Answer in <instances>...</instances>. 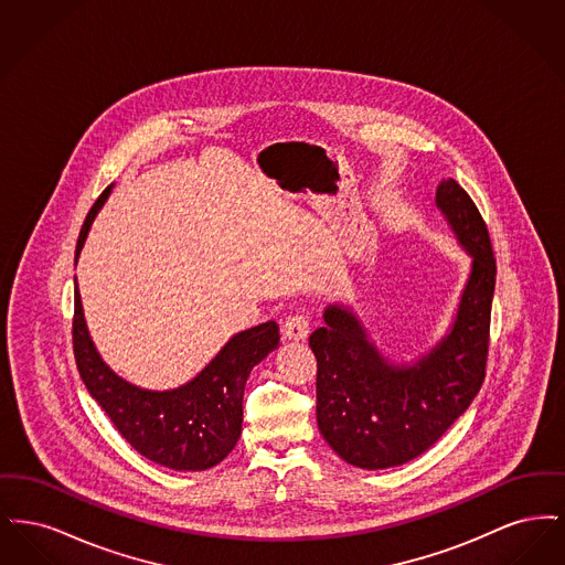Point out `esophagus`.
Instances as JSON below:
<instances>
[{
	"mask_svg": "<svg viewBox=\"0 0 565 565\" xmlns=\"http://www.w3.org/2000/svg\"><path fill=\"white\" fill-rule=\"evenodd\" d=\"M284 337L290 341H305L309 337V320L302 313L290 316L284 323Z\"/></svg>",
	"mask_w": 565,
	"mask_h": 565,
	"instance_id": "34e87169",
	"label": "esophagus"
}]
</instances>
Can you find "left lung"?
Instances as JSON below:
<instances>
[{"instance_id":"8db88e82","label":"left lung","mask_w":565,"mask_h":565,"mask_svg":"<svg viewBox=\"0 0 565 565\" xmlns=\"http://www.w3.org/2000/svg\"><path fill=\"white\" fill-rule=\"evenodd\" d=\"M436 207L472 267L449 332L413 364L390 362L358 316L328 305L309 345L318 360V428L351 466L381 470L422 456L451 428L483 385L495 258L487 224L456 180L436 189Z\"/></svg>"}]
</instances>
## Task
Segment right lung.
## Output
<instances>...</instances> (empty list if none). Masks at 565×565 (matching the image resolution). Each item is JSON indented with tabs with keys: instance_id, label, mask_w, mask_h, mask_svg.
<instances>
[{
	"instance_id": "right-lung-1",
	"label": "right lung",
	"mask_w": 565,
	"mask_h": 565,
	"mask_svg": "<svg viewBox=\"0 0 565 565\" xmlns=\"http://www.w3.org/2000/svg\"><path fill=\"white\" fill-rule=\"evenodd\" d=\"M111 186L102 192L82 224L76 260ZM72 337L86 390L137 454L171 470H207L228 456L239 440L245 381L279 345V326L258 323L235 334L199 375L167 392L141 390L116 375L102 360L84 322L78 284Z\"/></svg>"
}]
</instances>
